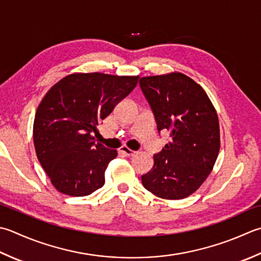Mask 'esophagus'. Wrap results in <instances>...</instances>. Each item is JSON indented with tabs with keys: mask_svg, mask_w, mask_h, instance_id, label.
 <instances>
[{
	"mask_svg": "<svg viewBox=\"0 0 261 261\" xmlns=\"http://www.w3.org/2000/svg\"><path fill=\"white\" fill-rule=\"evenodd\" d=\"M120 151L123 152V154H124L125 156H134V155L136 154V151L129 149V148L125 147V146H122V147L120 148Z\"/></svg>",
	"mask_w": 261,
	"mask_h": 261,
	"instance_id": "obj_1",
	"label": "esophagus"
}]
</instances>
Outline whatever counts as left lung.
<instances>
[{
  "instance_id": "1",
  "label": "left lung",
  "mask_w": 261,
  "mask_h": 261,
  "mask_svg": "<svg viewBox=\"0 0 261 261\" xmlns=\"http://www.w3.org/2000/svg\"><path fill=\"white\" fill-rule=\"evenodd\" d=\"M140 88L154 114L158 134L171 140L154 155L141 182L155 196L175 200L195 192L212 172L219 151L218 116L200 86L174 72L144 76Z\"/></svg>"
}]
</instances>
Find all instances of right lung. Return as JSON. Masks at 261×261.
Instances as JSON below:
<instances>
[{
    "label": "right lung",
    "mask_w": 261,
    "mask_h": 261,
    "mask_svg": "<svg viewBox=\"0 0 261 261\" xmlns=\"http://www.w3.org/2000/svg\"><path fill=\"white\" fill-rule=\"evenodd\" d=\"M139 76L73 73L40 101L34 121L36 154L55 189L84 197L104 186L117 152L95 141L97 125L137 86Z\"/></svg>",
    "instance_id": "obj_1"
}]
</instances>
